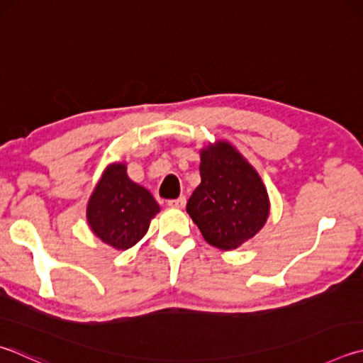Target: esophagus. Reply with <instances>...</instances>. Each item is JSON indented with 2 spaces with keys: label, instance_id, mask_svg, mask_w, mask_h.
I'll return each mask as SVG.
<instances>
[{
  "label": "esophagus",
  "instance_id": "esophagus-1",
  "mask_svg": "<svg viewBox=\"0 0 363 363\" xmlns=\"http://www.w3.org/2000/svg\"><path fill=\"white\" fill-rule=\"evenodd\" d=\"M186 203H187L186 196H179V199H176V200H168V206L182 209L184 206H186Z\"/></svg>",
  "mask_w": 363,
  "mask_h": 363
}]
</instances>
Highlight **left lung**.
<instances>
[{"instance_id":"left-lung-1","label":"left lung","mask_w":363,"mask_h":363,"mask_svg":"<svg viewBox=\"0 0 363 363\" xmlns=\"http://www.w3.org/2000/svg\"><path fill=\"white\" fill-rule=\"evenodd\" d=\"M200 186L187 213L211 246L233 250L260 232L269 216L265 184L242 154L228 141L200 150Z\"/></svg>"}]
</instances>
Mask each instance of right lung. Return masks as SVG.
Segmentation results:
<instances>
[{
	"label": "right lung",
	"mask_w": 363,
	"mask_h": 363,
	"mask_svg": "<svg viewBox=\"0 0 363 363\" xmlns=\"http://www.w3.org/2000/svg\"><path fill=\"white\" fill-rule=\"evenodd\" d=\"M157 213L159 203L147 189L130 179L122 162L108 164L87 203L90 230L117 250L135 246Z\"/></svg>",
	"instance_id": "obj_1"
}]
</instances>
